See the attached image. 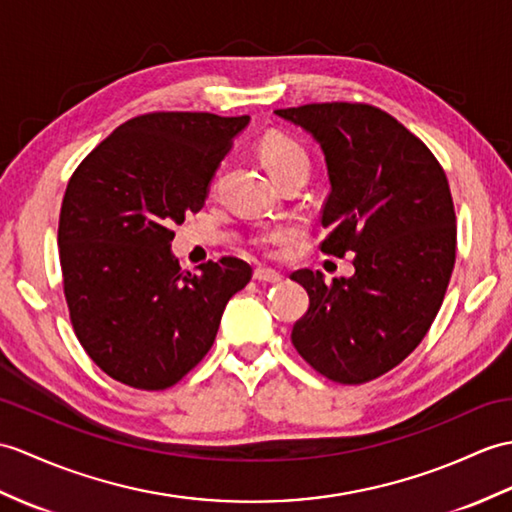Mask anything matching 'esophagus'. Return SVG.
Returning <instances> with one entry per match:
<instances>
[{
  "label": "esophagus",
  "mask_w": 512,
  "mask_h": 512,
  "mask_svg": "<svg viewBox=\"0 0 512 512\" xmlns=\"http://www.w3.org/2000/svg\"><path fill=\"white\" fill-rule=\"evenodd\" d=\"M253 277H255V281H259V283H279V281H281L279 272L268 270V268H257Z\"/></svg>",
  "instance_id": "1"
}]
</instances>
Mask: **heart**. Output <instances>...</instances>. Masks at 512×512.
Returning a JSON list of instances; mask_svg holds the SVG:
<instances>
[{"mask_svg": "<svg viewBox=\"0 0 512 512\" xmlns=\"http://www.w3.org/2000/svg\"><path fill=\"white\" fill-rule=\"evenodd\" d=\"M259 157H261V161H264L270 176L285 170V168H290V165H294V163H307L305 150L296 144V141H292L290 137H283V135L264 137V141L259 144ZM285 237H288V229L272 227V229L261 233L257 237V242L264 246H275V244H281Z\"/></svg>", "mask_w": 512, "mask_h": 512, "instance_id": "b5f03b06", "label": "heart"}]
</instances>
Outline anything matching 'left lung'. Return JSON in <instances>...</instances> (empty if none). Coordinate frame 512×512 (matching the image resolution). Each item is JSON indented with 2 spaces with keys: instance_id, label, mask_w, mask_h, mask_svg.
I'll return each mask as SVG.
<instances>
[{
  "instance_id": "1",
  "label": "left lung",
  "mask_w": 512,
  "mask_h": 512,
  "mask_svg": "<svg viewBox=\"0 0 512 512\" xmlns=\"http://www.w3.org/2000/svg\"><path fill=\"white\" fill-rule=\"evenodd\" d=\"M275 115L323 150L331 192L320 248L355 253L353 277H290L310 294L292 344L334 382H371L419 347L441 310L456 261L447 176L421 139L375 106L327 102Z\"/></svg>"
}]
</instances>
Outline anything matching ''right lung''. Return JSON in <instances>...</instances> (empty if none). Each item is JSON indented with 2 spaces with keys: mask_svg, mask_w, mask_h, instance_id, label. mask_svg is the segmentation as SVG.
<instances>
[{
  "mask_svg": "<svg viewBox=\"0 0 512 512\" xmlns=\"http://www.w3.org/2000/svg\"><path fill=\"white\" fill-rule=\"evenodd\" d=\"M248 115L148 113L106 137L71 176L58 248L71 325L89 358L126 386L163 390L216 340L229 299L251 281L242 259L187 272L174 224L209 196Z\"/></svg>",
  "mask_w": 512,
  "mask_h": 512,
  "instance_id": "obj_1",
  "label": "right lung"
}]
</instances>
